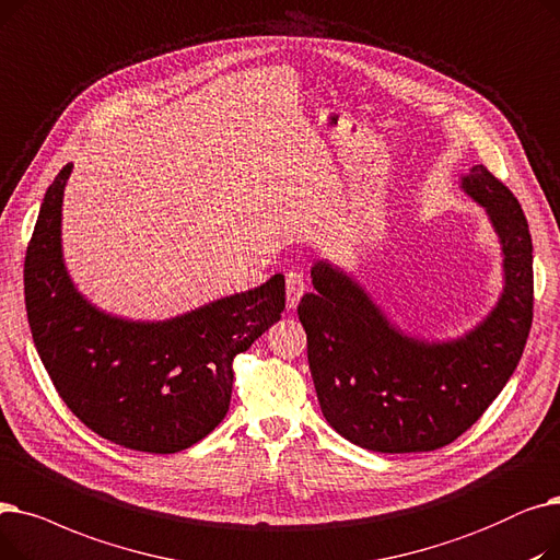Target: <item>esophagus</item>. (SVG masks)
Returning <instances> with one entry per match:
<instances>
[{
  "label": "esophagus",
  "mask_w": 560,
  "mask_h": 560,
  "mask_svg": "<svg viewBox=\"0 0 560 560\" xmlns=\"http://www.w3.org/2000/svg\"><path fill=\"white\" fill-rule=\"evenodd\" d=\"M305 294V278L301 271H289L287 273V307L294 310Z\"/></svg>",
  "instance_id": "esophagus-1"
}]
</instances>
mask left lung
<instances>
[{"label": "left lung", "mask_w": 560, "mask_h": 560, "mask_svg": "<svg viewBox=\"0 0 560 560\" xmlns=\"http://www.w3.org/2000/svg\"><path fill=\"white\" fill-rule=\"evenodd\" d=\"M463 189L486 207L503 253L497 307L465 337L423 341L398 330L366 291L328 261L299 303L326 421L381 454L433 451L460 438L509 383L534 322V244L513 191L483 164Z\"/></svg>", "instance_id": "8db88e82"}]
</instances>
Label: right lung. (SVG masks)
<instances>
[{
    "instance_id": "right-lung-1",
    "label": "right lung",
    "mask_w": 560,
    "mask_h": 560,
    "mask_svg": "<svg viewBox=\"0 0 560 560\" xmlns=\"http://www.w3.org/2000/svg\"><path fill=\"white\" fill-rule=\"evenodd\" d=\"M72 166L49 184L24 257V303L36 351L63 404L114 444L177 454L230 408L238 353L284 310V276L168 322H127L74 289L61 255V205Z\"/></svg>"
}]
</instances>
